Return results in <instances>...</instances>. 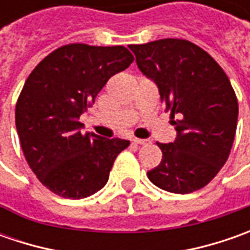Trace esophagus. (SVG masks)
<instances>
[{"mask_svg":"<svg viewBox=\"0 0 250 250\" xmlns=\"http://www.w3.org/2000/svg\"><path fill=\"white\" fill-rule=\"evenodd\" d=\"M132 142L136 143V145H147V143H149V140L147 139H138V138H133Z\"/></svg>","mask_w":250,"mask_h":250,"instance_id":"1","label":"esophagus"}]
</instances>
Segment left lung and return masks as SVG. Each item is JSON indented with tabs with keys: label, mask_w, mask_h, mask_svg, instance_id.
Listing matches in <instances>:
<instances>
[{
	"label": "left lung",
	"mask_w": 250,
	"mask_h": 250,
	"mask_svg": "<svg viewBox=\"0 0 250 250\" xmlns=\"http://www.w3.org/2000/svg\"><path fill=\"white\" fill-rule=\"evenodd\" d=\"M140 72L156 83L175 125L172 143H157L159 166L147 172L160 189L190 193L202 189L226 164L234 143L238 100L223 68L182 39L132 44Z\"/></svg>",
	"instance_id": "left-lung-1"
}]
</instances>
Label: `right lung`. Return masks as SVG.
Here are the masks:
<instances>
[{"label":"right lung","mask_w":250,"mask_h":250,"mask_svg":"<svg viewBox=\"0 0 250 250\" xmlns=\"http://www.w3.org/2000/svg\"><path fill=\"white\" fill-rule=\"evenodd\" d=\"M133 55L122 45L68 44L47 55L29 75L15 108L27 164L47 189L65 199L99 192L129 140L84 133L79 118L112 75Z\"/></svg>","instance_id":"obj_1"}]
</instances>
